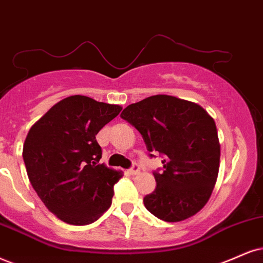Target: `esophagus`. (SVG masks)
<instances>
[{
	"label": "esophagus",
	"mask_w": 263,
	"mask_h": 263,
	"mask_svg": "<svg viewBox=\"0 0 263 263\" xmlns=\"http://www.w3.org/2000/svg\"><path fill=\"white\" fill-rule=\"evenodd\" d=\"M129 173H130L132 176H137V174L140 173V167H139L138 164H134V166L129 170Z\"/></svg>",
	"instance_id": "obj_1"
}]
</instances>
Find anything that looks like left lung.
I'll list each match as a JSON object with an SVG mask.
<instances>
[{
	"label": "left lung",
	"mask_w": 263,
	"mask_h": 263,
	"mask_svg": "<svg viewBox=\"0 0 263 263\" xmlns=\"http://www.w3.org/2000/svg\"><path fill=\"white\" fill-rule=\"evenodd\" d=\"M121 117L140 132L150 152L164 155L163 172L144 205L166 222L185 221L206 205L219 171L216 123L195 102L155 95L125 107ZM152 156V155H151Z\"/></svg>",
	"instance_id": "left-lung-1"
}]
</instances>
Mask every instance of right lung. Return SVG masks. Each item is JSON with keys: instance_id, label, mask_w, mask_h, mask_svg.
I'll use <instances>...</instances> for the list:
<instances>
[{"instance_id": "1", "label": "right lung", "mask_w": 263, "mask_h": 263, "mask_svg": "<svg viewBox=\"0 0 263 263\" xmlns=\"http://www.w3.org/2000/svg\"><path fill=\"white\" fill-rule=\"evenodd\" d=\"M121 111L119 105L74 95L51 107L29 130L23 146L29 180L61 221L90 224L111 206L113 185L123 173L99 163L96 135Z\"/></svg>"}]
</instances>
